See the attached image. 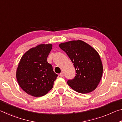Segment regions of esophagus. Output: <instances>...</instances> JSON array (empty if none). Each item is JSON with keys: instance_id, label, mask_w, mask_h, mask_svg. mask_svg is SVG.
<instances>
[{"instance_id": "esophagus-1", "label": "esophagus", "mask_w": 122, "mask_h": 122, "mask_svg": "<svg viewBox=\"0 0 122 122\" xmlns=\"http://www.w3.org/2000/svg\"><path fill=\"white\" fill-rule=\"evenodd\" d=\"M59 76H60L61 77H63V76H64V74H63V73H62H62H61L60 74H59Z\"/></svg>"}]
</instances>
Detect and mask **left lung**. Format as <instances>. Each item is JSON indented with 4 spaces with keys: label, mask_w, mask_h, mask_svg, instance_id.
<instances>
[{
    "label": "left lung",
    "mask_w": 122,
    "mask_h": 122,
    "mask_svg": "<svg viewBox=\"0 0 122 122\" xmlns=\"http://www.w3.org/2000/svg\"><path fill=\"white\" fill-rule=\"evenodd\" d=\"M59 47L69 56L76 69L75 77L67 81L70 87L81 94L95 89L103 74L102 62L97 51L80 40L61 43Z\"/></svg>",
    "instance_id": "left-lung-1"
}]
</instances>
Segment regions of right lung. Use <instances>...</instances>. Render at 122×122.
I'll return each mask as SVG.
<instances>
[{
  "label": "right lung",
  "instance_id": "add662e5",
  "mask_svg": "<svg viewBox=\"0 0 122 122\" xmlns=\"http://www.w3.org/2000/svg\"><path fill=\"white\" fill-rule=\"evenodd\" d=\"M51 44H40L29 49L21 57L16 71L19 86L34 97L46 95L53 87L57 75L47 59Z\"/></svg>",
  "mask_w": 122,
  "mask_h": 122
}]
</instances>
